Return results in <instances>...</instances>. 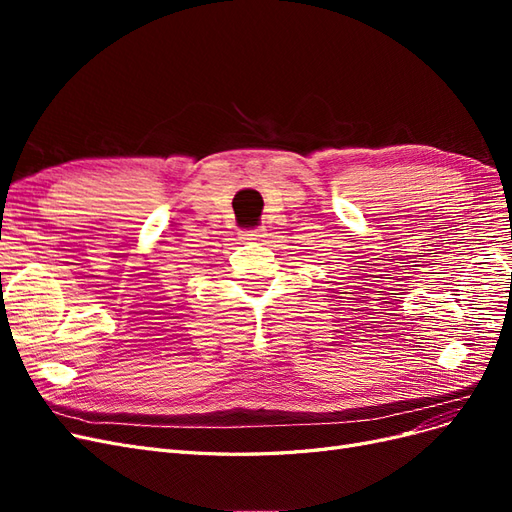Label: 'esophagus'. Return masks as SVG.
Wrapping results in <instances>:
<instances>
[{"instance_id": "34e87169", "label": "esophagus", "mask_w": 512, "mask_h": 512, "mask_svg": "<svg viewBox=\"0 0 512 512\" xmlns=\"http://www.w3.org/2000/svg\"><path fill=\"white\" fill-rule=\"evenodd\" d=\"M239 237L243 241H260L262 237H265V230L262 228H252V230H241Z\"/></svg>"}]
</instances>
